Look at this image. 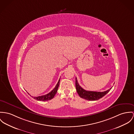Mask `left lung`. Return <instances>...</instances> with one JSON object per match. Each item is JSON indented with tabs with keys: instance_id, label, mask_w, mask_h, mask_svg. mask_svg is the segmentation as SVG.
<instances>
[{
	"instance_id": "1",
	"label": "left lung",
	"mask_w": 134,
	"mask_h": 134,
	"mask_svg": "<svg viewBox=\"0 0 134 134\" xmlns=\"http://www.w3.org/2000/svg\"><path fill=\"white\" fill-rule=\"evenodd\" d=\"M75 87L76 91L79 96L83 99L88 100H97L102 98L105 95L109 92L112 89L111 88L109 90L103 92H95L91 91H86L82 89L78 83L76 77L75 78Z\"/></svg>"
}]
</instances>
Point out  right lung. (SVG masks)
Instances as JSON below:
<instances>
[{"instance_id":"obj_1","label":"right lung","mask_w":134,"mask_h":134,"mask_svg":"<svg viewBox=\"0 0 134 134\" xmlns=\"http://www.w3.org/2000/svg\"><path fill=\"white\" fill-rule=\"evenodd\" d=\"M59 85H60V80H59V82L57 83V84L55 86V87H54V88L52 90L51 92H50L49 93H48L46 95H42L40 96H38V97H34L33 98L34 99H35L37 100H39V101H47V100H49L52 99L54 97V96H55V95L57 92Z\"/></svg>"}]
</instances>
